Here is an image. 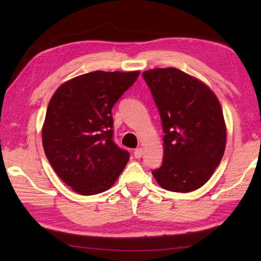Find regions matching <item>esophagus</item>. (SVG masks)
Segmentation results:
<instances>
[{"label": "esophagus", "mask_w": 261, "mask_h": 261, "mask_svg": "<svg viewBox=\"0 0 261 261\" xmlns=\"http://www.w3.org/2000/svg\"><path fill=\"white\" fill-rule=\"evenodd\" d=\"M134 155H135V158H137V159H139V158H141L143 156V148H136L135 151H134Z\"/></svg>", "instance_id": "obj_1"}]
</instances>
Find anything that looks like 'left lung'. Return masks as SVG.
<instances>
[{"mask_svg": "<svg viewBox=\"0 0 261 261\" xmlns=\"http://www.w3.org/2000/svg\"><path fill=\"white\" fill-rule=\"evenodd\" d=\"M160 113L163 161L152 174L161 188L191 192L220 165L227 130L216 95L204 83L176 68L143 72Z\"/></svg>", "mask_w": 261, "mask_h": 261, "instance_id": "obj_1", "label": "left lung"}]
</instances>
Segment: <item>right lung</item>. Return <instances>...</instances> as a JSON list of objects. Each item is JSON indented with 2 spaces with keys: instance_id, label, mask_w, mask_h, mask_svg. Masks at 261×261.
<instances>
[{
  "instance_id": "add662e5",
  "label": "right lung",
  "mask_w": 261,
  "mask_h": 261,
  "mask_svg": "<svg viewBox=\"0 0 261 261\" xmlns=\"http://www.w3.org/2000/svg\"><path fill=\"white\" fill-rule=\"evenodd\" d=\"M139 71H93L57 88L48 105L42 145L53 169L83 196L107 191L130 154L114 143L112 109Z\"/></svg>"
}]
</instances>
